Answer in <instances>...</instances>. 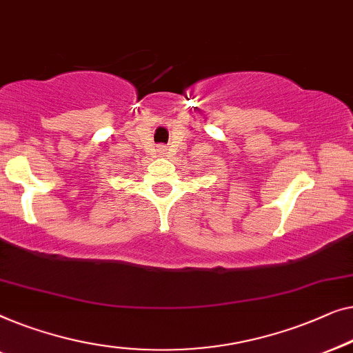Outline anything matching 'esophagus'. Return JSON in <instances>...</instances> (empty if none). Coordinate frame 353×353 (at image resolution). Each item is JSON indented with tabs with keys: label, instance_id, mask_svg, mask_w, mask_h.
I'll use <instances>...</instances> for the list:
<instances>
[{
	"label": "esophagus",
	"instance_id": "34e87169",
	"mask_svg": "<svg viewBox=\"0 0 353 353\" xmlns=\"http://www.w3.org/2000/svg\"><path fill=\"white\" fill-rule=\"evenodd\" d=\"M161 150H165V148H161Z\"/></svg>",
	"mask_w": 353,
	"mask_h": 353
}]
</instances>
